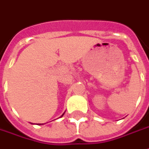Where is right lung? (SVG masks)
Instances as JSON below:
<instances>
[{
    "label": "right lung",
    "instance_id": "right-lung-1",
    "mask_svg": "<svg viewBox=\"0 0 149 149\" xmlns=\"http://www.w3.org/2000/svg\"><path fill=\"white\" fill-rule=\"evenodd\" d=\"M63 115H64V114H63ZM63 115H62V116H63Z\"/></svg>",
    "mask_w": 149,
    "mask_h": 149
}]
</instances>
